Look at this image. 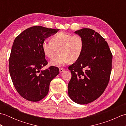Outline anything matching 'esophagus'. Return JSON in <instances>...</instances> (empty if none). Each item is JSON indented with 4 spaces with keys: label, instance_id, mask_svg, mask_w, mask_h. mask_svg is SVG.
<instances>
[{
    "label": "esophagus",
    "instance_id": "1",
    "mask_svg": "<svg viewBox=\"0 0 126 126\" xmlns=\"http://www.w3.org/2000/svg\"><path fill=\"white\" fill-rule=\"evenodd\" d=\"M59 70H60V72L61 73H63V72H64L65 71V69H63V68H60V69H59Z\"/></svg>",
    "mask_w": 126,
    "mask_h": 126
}]
</instances>
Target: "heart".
I'll list each match as a JSON object with an SVG mask.
<instances>
[{
    "mask_svg": "<svg viewBox=\"0 0 126 126\" xmlns=\"http://www.w3.org/2000/svg\"><path fill=\"white\" fill-rule=\"evenodd\" d=\"M84 47L82 37L79 35L71 36L70 34L61 32L53 36L51 42L44 41L42 47L44 55L52 58L55 56L56 49L60 55L50 61L51 66L61 67L69 62L76 61L81 56Z\"/></svg>",
    "mask_w": 126,
    "mask_h": 126,
    "instance_id": "obj_1",
    "label": "heart"
}]
</instances>
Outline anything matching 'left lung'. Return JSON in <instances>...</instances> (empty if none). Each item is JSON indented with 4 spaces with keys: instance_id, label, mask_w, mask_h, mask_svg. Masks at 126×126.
Here are the masks:
<instances>
[{
    "instance_id": "8db88e82",
    "label": "left lung",
    "mask_w": 126,
    "mask_h": 126,
    "mask_svg": "<svg viewBox=\"0 0 126 126\" xmlns=\"http://www.w3.org/2000/svg\"><path fill=\"white\" fill-rule=\"evenodd\" d=\"M82 37L84 47L79 58L69 66L72 75L68 95L76 103L92 102L102 94L108 84L113 56L108 43L92 29L75 31Z\"/></svg>"
}]
</instances>
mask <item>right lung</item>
<instances>
[{"label": "right lung", "mask_w": 126, "mask_h": 126, "mask_svg": "<svg viewBox=\"0 0 126 126\" xmlns=\"http://www.w3.org/2000/svg\"><path fill=\"white\" fill-rule=\"evenodd\" d=\"M59 30L34 26L26 29L15 39L9 59V72L16 89L26 100H42L49 92L50 82L59 74L56 66L41 70L47 64L42 43Z\"/></svg>", "instance_id": "add662e5"}]
</instances>
